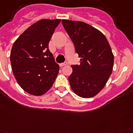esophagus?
Masks as SVG:
<instances>
[{
	"instance_id": "34e87169",
	"label": "esophagus",
	"mask_w": 133,
	"mask_h": 133,
	"mask_svg": "<svg viewBox=\"0 0 133 133\" xmlns=\"http://www.w3.org/2000/svg\"><path fill=\"white\" fill-rule=\"evenodd\" d=\"M67 65V63H62L59 64V65H60L61 67L65 66V65Z\"/></svg>"
}]
</instances>
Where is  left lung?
Here are the masks:
<instances>
[{
    "instance_id": "1",
    "label": "left lung",
    "mask_w": 133,
    "mask_h": 133,
    "mask_svg": "<svg viewBox=\"0 0 133 133\" xmlns=\"http://www.w3.org/2000/svg\"><path fill=\"white\" fill-rule=\"evenodd\" d=\"M62 23L81 58L80 65H72L68 78L71 89L82 98L94 97L113 70L114 56L109 42L99 30L85 22L62 19Z\"/></svg>"
}]
</instances>
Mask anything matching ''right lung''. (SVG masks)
I'll list each match as a JSON object with an SVG mask.
<instances>
[{
  "instance_id": "add662e5",
  "label": "right lung",
  "mask_w": 133,
  "mask_h": 133,
  "mask_svg": "<svg viewBox=\"0 0 133 133\" xmlns=\"http://www.w3.org/2000/svg\"><path fill=\"white\" fill-rule=\"evenodd\" d=\"M61 19L35 22L14 42L10 53L12 70L17 83L27 93L41 96L51 89L59 65L49 49V43Z\"/></svg>"
}]
</instances>
